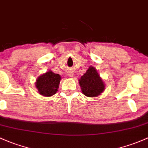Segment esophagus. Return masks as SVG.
Masks as SVG:
<instances>
[{"label": "esophagus", "instance_id": "1", "mask_svg": "<svg viewBox=\"0 0 148 148\" xmlns=\"http://www.w3.org/2000/svg\"><path fill=\"white\" fill-rule=\"evenodd\" d=\"M69 74V76H70V77H73V74H73L72 72H69V74Z\"/></svg>", "mask_w": 148, "mask_h": 148}]
</instances>
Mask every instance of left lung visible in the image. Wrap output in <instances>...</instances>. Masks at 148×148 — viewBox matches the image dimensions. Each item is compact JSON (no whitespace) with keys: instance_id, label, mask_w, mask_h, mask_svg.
Masks as SVG:
<instances>
[{"instance_id":"1","label":"left lung","mask_w":148,"mask_h":148,"mask_svg":"<svg viewBox=\"0 0 148 148\" xmlns=\"http://www.w3.org/2000/svg\"><path fill=\"white\" fill-rule=\"evenodd\" d=\"M82 93L88 97H97L105 90V84L95 67L90 66L79 79Z\"/></svg>"}]
</instances>
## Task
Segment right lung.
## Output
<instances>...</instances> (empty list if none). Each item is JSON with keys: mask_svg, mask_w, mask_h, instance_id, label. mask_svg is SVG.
I'll list each match as a JSON object with an SVG mask.
<instances>
[{"mask_svg": "<svg viewBox=\"0 0 148 148\" xmlns=\"http://www.w3.org/2000/svg\"><path fill=\"white\" fill-rule=\"evenodd\" d=\"M62 77L51 70L37 77L35 87L40 95L46 97L53 96L57 92Z\"/></svg>", "mask_w": 148, "mask_h": 148, "instance_id": "right-lung-1", "label": "right lung"}]
</instances>
